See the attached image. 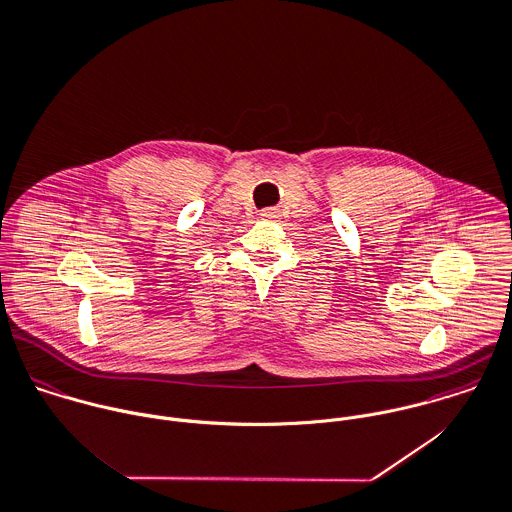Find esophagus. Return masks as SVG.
I'll list each match as a JSON object with an SVG mask.
<instances>
[{"mask_svg":"<svg viewBox=\"0 0 512 512\" xmlns=\"http://www.w3.org/2000/svg\"><path fill=\"white\" fill-rule=\"evenodd\" d=\"M262 218H276V210H272V208H266V210H262V214H260Z\"/></svg>","mask_w":512,"mask_h":512,"instance_id":"34e87169","label":"esophagus"}]
</instances>
